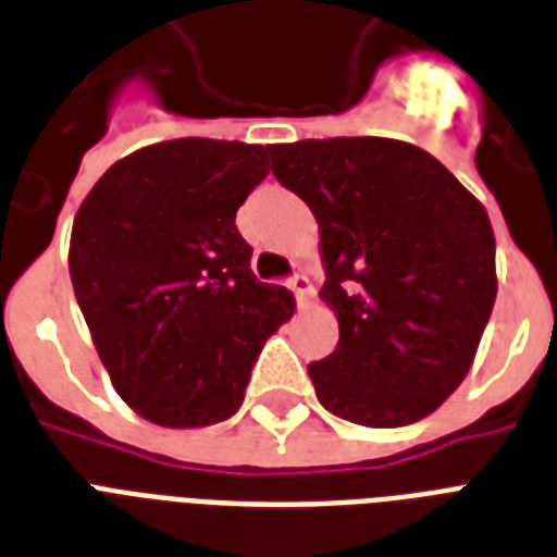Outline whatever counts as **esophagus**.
Returning <instances> with one entry per match:
<instances>
[{"label":"esophagus","mask_w":557,"mask_h":557,"mask_svg":"<svg viewBox=\"0 0 557 557\" xmlns=\"http://www.w3.org/2000/svg\"><path fill=\"white\" fill-rule=\"evenodd\" d=\"M288 288L295 292L297 306H306V300H309V295H312V280L306 277V274H295V277L288 280Z\"/></svg>","instance_id":"obj_1"}]
</instances>
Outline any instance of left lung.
Wrapping results in <instances>:
<instances>
[{
  "label": "left lung",
  "mask_w": 557,
  "mask_h": 557,
  "mask_svg": "<svg viewBox=\"0 0 557 557\" xmlns=\"http://www.w3.org/2000/svg\"><path fill=\"white\" fill-rule=\"evenodd\" d=\"M321 227L338 347L309 364L318 401L367 428L433 413L466 379L497 297L494 231L431 152L393 138L269 147Z\"/></svg>",
  "instance_id": "obj_1"
}]
</instances>
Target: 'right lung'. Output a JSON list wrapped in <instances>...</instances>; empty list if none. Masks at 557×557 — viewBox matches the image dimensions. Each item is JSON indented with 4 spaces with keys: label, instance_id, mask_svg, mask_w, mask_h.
I'll list each match as a JSON object with an SVG mask.
<instances>
[{
    "label": "right lung",
    "instance_id": "right-lung-1",
    "mask_svg": "<svg viewBox=\"0 0 557 557\" xmlns=\"http://www.w3.org/2000/svg\"><path fill=\"white\" fill-rule=\"evenodd\" d=\"M265 176L260 144L176 138L112 164L74 216L69 274L91 341L117 396L161 428L231 419L295 312L236 231Z\"/></svg>",
    "mask_w": 557,
    "mask_h": 557
}]
</instances>
